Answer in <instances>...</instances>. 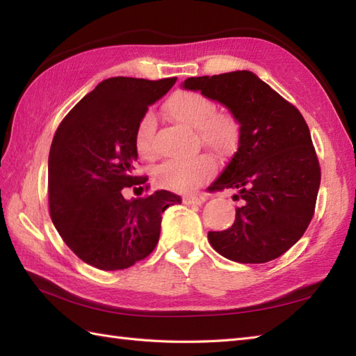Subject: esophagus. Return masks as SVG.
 Masks as SVG:
<instances>
[{"mask_svg": "<svg viewBox=\"0 0 356 356\" xmlns=\"http://www.w3.org/2000/svg\"><path fill=\"white\" fill-rule=\"evenodd\" d=\"M206 201V197L203 195H186L183 197L184 204H203Z\"/></svg>", "mask_w": 356, "mask_h": 356, "instance_id": "esophagus-1", "label": "esophagus"}]
</instances>
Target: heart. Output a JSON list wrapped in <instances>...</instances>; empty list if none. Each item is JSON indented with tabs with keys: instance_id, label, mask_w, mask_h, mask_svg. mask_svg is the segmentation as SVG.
<instances>
[{
	"instance_id": "heart-1",
	"label": "heart",
	"mask_w": 356,
	"mask_h": 356,
	"mask_svg": "<svg viewBox=\"0 0 356 356\" xmlns=\"http://www.w3.org/2000/svg\"><path fill=\"white\" fill-rule=\"evenodd\" d=\"M216 102L198 91L181 90L165 100L164 111L173 122L195 129L200 143L217 153L234 149L240 124L232 113L216 111ZM155 118L147 113L140 118L135 131V147L139 156L150 159L155 155L153 133ZM216 172V161L211 155H197L189 159H170L153 170V181L158 187L175 192H191L209 179Z\"/></svg>"
}]
</instances>
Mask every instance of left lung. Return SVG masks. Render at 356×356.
Returning a JSON list of instances; mask_svg holds the SVG:
<instances>
[{
    "label": "left lung",
    "instance_id": "8db88e82",
    "mask_svg": "<svg viewBox=\"0 0 356 356\" xmlns=\"http://www.w3.org/2000/svg\"><path fill=\"white\" fill-rule=\"evenodd\" d=\"M183 88L223 104L240 124L237 152L209 189L237 191L241 206L231 227L207 234L209 243L238 264L280 257L310 225L321 184L305 119L251 71L189 77Z\"/></svg>",
    "mask_w": 356,
    "mask_h": 356
}]
</instances>
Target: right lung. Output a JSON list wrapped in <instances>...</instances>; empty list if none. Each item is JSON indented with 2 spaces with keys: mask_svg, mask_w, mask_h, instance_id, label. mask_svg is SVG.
Masks as SVG:
<instances>
[{
  "mask_svg": "<svg viewBox=\"0 0 356 356\" xmlns=\"http://www.w3.org/2000/svg\"><path fill=\"white\" fill-rule=\"evenodd\" d=\"M175 82L177 77L106 79L74 106L54 135L51 220L70 250L97 270H125L150 256L159 240L161 216L181 203L169 191L133 200L122 193L124 187L149 179L133 173L135 131L149 106Z\"/></svg>",
  "mask_w": 356,
  "mask_h": 356,
  "instance_id": "1",
  "label": "right lung"
}]
</instances>
